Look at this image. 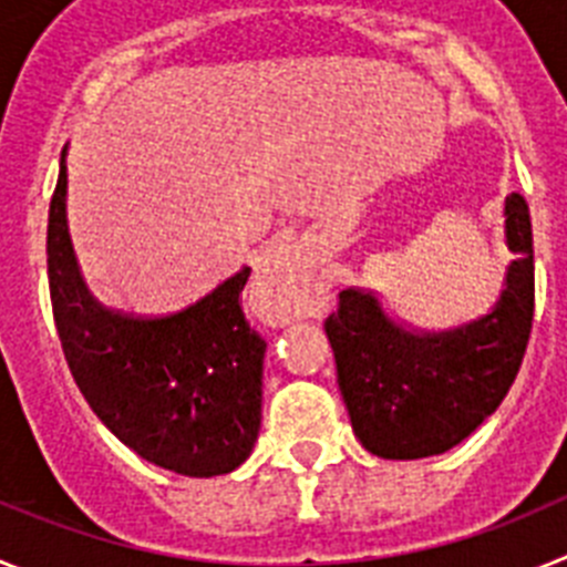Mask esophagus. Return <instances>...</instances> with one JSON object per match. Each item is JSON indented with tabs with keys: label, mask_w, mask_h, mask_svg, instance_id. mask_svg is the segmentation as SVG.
<instances>
[{
	"label": "esophagus",
	"mask_w": 567,
	"mask_h": 567,
	"mask_svg": "<svg viewBox=\"0 0 567 567\" xmlns=\"http://www.w3.org/2000/svg\"><path fill=\"white\" fill-rule=\"evenodd\" d=\"M258 295L272 320L287 323L318 309V267L300 244H275L258 269Z\"/></svg>",
	"instance_id": "esophagus-1"
}]
</instances>
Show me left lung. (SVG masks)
<instances>
[{"instance_id": "1", "label": "left lung", "mask_w": 567, "mask_h": 567, "mask_svg": "<svg viewBox=\"0 0 567 567\" xmlns=\"http://www.w3.org/2000/svg\"><path fill=\"white\" fill-rule=\"evenodd\" d=\"M511 260L497 307L452 332H409L372 292L343 289L323 323L338 385L365 452L417 460L463 443L508 394L534 320V235L528 204L505 198Z\"/></svg>"}]
</instances>
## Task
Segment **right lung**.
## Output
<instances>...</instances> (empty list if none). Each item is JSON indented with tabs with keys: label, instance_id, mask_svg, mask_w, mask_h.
<instances>
[{
	"label": "right lung",
	"instance_id": "obj_1",
	"mask_svg": "<svg viewBox=\"0 0 567 567\" xmlns=\"http://www.w3.org/2000/svg\"><path fill=\"white\" fill-rule=\"evenodd\" d=\"M68 167L48 215V284L64 360L115 437L147 463L215 477L238 468L260 429L267 340L244 318L249 267L173 315L102 307L84 287L64 215Z\"/></svg>",
	"mask_w": 567,
	"mask_h": 567
}]
</instances>
